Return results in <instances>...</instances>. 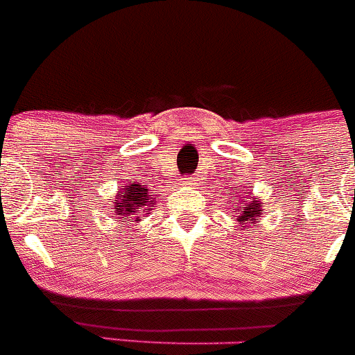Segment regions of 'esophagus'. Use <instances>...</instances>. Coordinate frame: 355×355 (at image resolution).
I'll list each match as a JSON object with an SVG mask.
<instances>
[{
	"instance_id": "34e87169",
	"label": "esophagus",
	"mask_w": 355,
	"mask_h": 355,
	"mask_svg": "<svg viewBox=\"0 0 355 355\" xmlns=\"http://www.w3.org/2000/svg\"><path fill=\"white\" fill-rule=\"evenodd\" d=\"M184 184H185V185H192V182L189 180V178H184Z\"/></svg>"
}]
</instances>
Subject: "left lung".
<instances>
[{
	"instance_id": "8db88e82",
	"label": "left lung",
	"mask_w": 355,
	"mask_h": 355,
	"mask_svg": "<svg viewBox=\"0 0 355 355\" xmlns=\"http://www.w3.org/2000/svg\"><path fill=\"white\" fill-rule=\"evenodd\" d=\"M241 196L244 198L239 199V202H236L234 208L237 209V222L241 223L243 227H250L248 223H258V218L261 215V201L258 198H251L248 192H241Z\"/></svg>"
}]
</instances>
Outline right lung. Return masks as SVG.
Here are the masks:
<instances>
[{"label":"right lung","mask_w":355,"mask_h":355,"mask_svg":"<svg viewBox=\"0 0 355 355\" xmlns=\"http://www.w3.org/2000/svg\"><path fill=\"white\" fill-rule=\"evenodd\" d=\"M157 202L156 192L139 182H126L118 189L114 196V213L119 222H140L142 213L150 211Z\"/></svg>","instance_id":"1"}]
</instances>
